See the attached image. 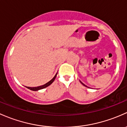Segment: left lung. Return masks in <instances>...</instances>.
I'll return each mask as SVG.
<instances>
[{"mask_svg":"<svg viewBox=\"0 0 127 127\" xmlns=\"http://www.w3.org/2000/svg\"><path fill=\"white\" fill-rule=\"evenodd\" d=\"M81 82V83L82 84H83V85H84V86H86V87H87V86H86V85H85V84H84L83 83H82V82L81 81H80Z\"/></svg>","mask_w":127,"mask_h":127,"instance_id":"8db88e82","label":"left lung"}]
</instances>
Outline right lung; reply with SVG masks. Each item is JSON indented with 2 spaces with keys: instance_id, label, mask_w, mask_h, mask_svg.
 <instances>
[{
  "instance_id": "obj_1",
  "label": "right lung",
  "mask_w": 127,
  "mask_h": 127,
  "mask_svg": "<svg viewBox=\"0 0 127 127\" xmlns=\"http://www.w3.org/2000/svg\"><path fill=\"white\" fill-rule=\"evenodd\" d=\"M57 74V73H56V75L54 76V77L51 79V80L49 81L48 83L45 84L43 85V86H38V87H27V88H28L29 89L31 90V91H38V90L46 88V87H47L48 86H49V85H51L52 83H53V82H54V81L55 80V79H56V78Z\"/></svg>"
}]
</instances>
